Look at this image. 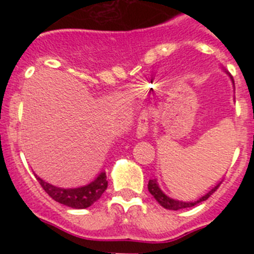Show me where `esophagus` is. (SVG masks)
<instances>
[{"label": "esophagus", "instance_id": "34e87169", "mask_svg": "<svg viewBox=\"0 0 254 254\" xmlns=\"http://www.w3.org/2000/svg\"><path fill=\"white\" fill-rule=\"evenodd\" d=\"M149 121H150V116L147 113H142L138 118V123H137V136L138 137H142L145 134L147 133L149 131Z\"/></svg>", "mask_w": 254, "mask_h": 254}]
</instances>
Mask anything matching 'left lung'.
<instances>
[{
  "mask_svg": "<svg viewBox=\"0 0 254 254\" xmlns=\"http://www.w3.org/2000/svg\"><path fill=\"white\" fill-rule=\"evenodd\" d=\"M220 185H221V182H220L219 185L215 186L214 188L211 190H208L207 193L205 194L203 197H201L199 199H197V201H194V202H182V201H177V199H173V198H169L168 196H165V194L161 192L160 188L158 187V183H156V179H152V181H149V190L150 193L154 196V198L158 201L159 203H160L163 207L168 208V210H183V208H187V207H192V206L197 205V203L202 202V201H206V199L208 198V197L211 196V194L214 193L215 190H217V188L220 187Z\"/></svg>",
  "mask_w": 254,
  "mask_h": 254,
  "instance_id": "8db88e82",
  "label": "left lung"
}]
</instances>
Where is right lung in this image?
Instances as JSON below:
<instances>
[{"label": "right lung", "mask_w": 254, "mask_h": 254, "mask_svg": "<svg viewBox=\"0 0 254 254\" xmlns=\"http://www.w3.org/2000/svg\"><path fill=\"white\" fill-rule=\"evenodd\" d=\"M37 179L42 188L49 194V197H52L55 201L62 203V205H66L72 208H86L91 206L102 197V194L104 193L108 187L105 173H100L98 178L91 182L90 185L80 188H71V190L55 187V186L44 182L43 179H40L39 177H37Z\"/></svg>", "instance_id": "right-lung-1"}]
</instances>
